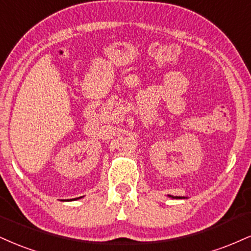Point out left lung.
Instances as JSON below:
<instances>
[{"mask_svg":"<svg viewBox=\"0 0 251 251\" xmlns=\"http://www.w3.org/2000/svg\"><path fill=\"white\" fill-rule=\"evenodd\" d=\"M175 198H177V196H175Z\"/></svg>","mask_w":251,"mask_h":251,"instance_id":"1","label":"left lung"}]
</instances>
